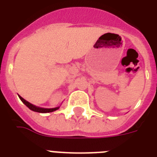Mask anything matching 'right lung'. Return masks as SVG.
<instances>
[{"mask_svg": "<svg viewBox=\"0 0 157 157\" xmlns=\"http://www.w3.org/2000/svg\"><path fill=\"white\" fill-rule=\"evenodd\" d=\"M19 98L21 99V101L23 102L24 104L27 106V107L29 108L30 110L33 111V112H40V113H47V112H52L54 111H56L59 108V107H54V108H42V107H36L35 105L32 104L30 103L28 101H26L24 98H23L21 96H19Z\"/></svg>", "mask_w": 157, "mask_h": 157, "instance_id": "obj_1", "label": "right lung"}]
</instances>
